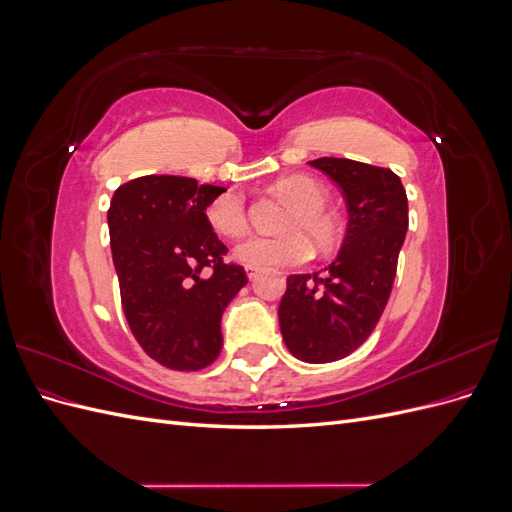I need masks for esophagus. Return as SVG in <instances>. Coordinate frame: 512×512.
Listing matches in <instances>:
<instances>
[{
    "label": "esophagus",
    "mask_w": 512,
    "mask_h": 512,
    "mask_svg": "<svg viewBox=\"0 0 512 512\" xmlns=\"http://www.w3.org/2000/svg\"><path fill=\"white\" fill-rule=\"evenodd\" d=\"M245 273H247V277H250V280H254V277L260 273V269H258V267H252V265H247V267H245Z\"/></svg>",
    "instance_id": "obj_1"
}]
</instances>
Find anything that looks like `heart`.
<instances>
[{
	"label": "heart",
	"mask_w": 512,
	"mask_h": 512,
	"mask_svg": "<svg viewBox=\"0 0 512 512\" xmlns=\"http://www.w3.org/2000/svg\"><path fill=\"white\" fill-rule=\"evenodd\" d=\"M275 190L292 200V207L280 224L284 235L247 237L237 245V258L252 267H297L312 258V243L322 252L333 250L342 239V224L327 209L329 192L318 181L303 175L280 179L275 183ZM205 215L211 230L226 239L245 235L250 226L245 200L232 192L213 198Z\"/></svg>",
	"instance_id": "heart-1"
}]
</instances>
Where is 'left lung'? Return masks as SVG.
<instances>
[{
  "instance_id": "1",
  "label": "left lung",
  "mask_w": 512,
  "mask_h": 512,
  "mask_svg": "<svg viewBox=\"0 0 512 512\" xmlns=\"http://www.w3.org/2000/svg\"><path fill=\"white\" fill-rule=\"evenodd\" d=\"M309 164L346 198V241L324 273L288 277L277 314L292 356L331 363L365 344L389 303L408 230V196L391 168L346 158Z\"/></svg>"
}]
</instances>
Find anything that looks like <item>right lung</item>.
Listing matches in <instances>:
<instances>
[{
    "mask_svg": "<svg viewBox=\"0 0 512 512\" xmlns=\"http://www.w3.org/2000/svg\"><path fill=\"white\" fill-rule=\"evenodd\" d=\"M222 192L190 177L147 175L119 185L108 207L123 314L147 356L175 371L218 359L222 314L247 284L205 215Z\"/></svg>",
    "mask_w": 512,
    "mask_h": 512,
    "instance_id": "1",
    "label": "right lung"
}]
</instances>
